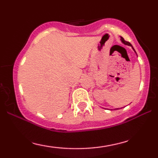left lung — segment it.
Here are the masks:
<instances>
[{
  "label": "left lung",
  "instance_id": "left-lung-1",
  "mask_svg": "<svg viewBox=\"0 0 158 158\" xmlns=\"http://www.w3.org/2000/svg\"><path fill=\"white\" fill-rule=\"evenodd\" d=\"M121 41H122V42L123 43V44H127V45H128V46H131L132 48H133V47H132V45L130 44L129 42H128V41H125L124 40V39H123V38H122L121 37ZM133 50H135V49L133 48ZM116 109H119V108H116Z\"/></svg>",
  "mask_w": 158,
  "mask_h": 158
}]
</instances>
